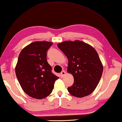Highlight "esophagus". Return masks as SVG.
Here are the masks:
<instances>
[{
  "label": "esophagus",
  "mask_w": 122,
  "mask_h": 122,
  "mask_svg": "<svg viewBox=\"0 0 122 122\" xmlns=\"http://www.w3.org/2000/svg\"><path fill=\"white\" fill-rule=\"evenodd\" d=\"M65 74H66V72H65V71H62L61 72V76L62 77H63L65 75Z\"/></svg>",
  "instance_id": "esophagus-1"
}]
</instances>
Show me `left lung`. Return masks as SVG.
<instances>
[{
  "label": "left lung",
  "instance_id": "left-lung-1",
  "mask_svg": "<svg viewBox=\"0 0 122 122\" xmlns=\"http://www.w3.org/2000/svg\"><path fill=\"white\" fill-rule=\"evenodd\" d=\"M57 46L67 57V72L74 77L73 84L67 88L68 92L80 98L90 95L97 86L103 70L97 51L79 40L64 41Z\"/></svg>",
  "mask_w": 122,
  "mask_h": 122
}]
</instances>
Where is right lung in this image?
Here are the masks:
<instances>
[{
	"label": "right lung",
	"instance_id": "obj_1",
	"mask_svg": "<svg viewBox=\"0 0 122 122\" xmlns=\"http://www.w3.org/2000/svg\"><path fill=\"white\" fill-rule=\"evenodd\" d=\"M52 44L34 42L24 48L19 56L16 76L25 93L34 98L42 99L49 96L59 78L52 72L46 59L48 50Z\"/></svg>",
	"mask_w": 122,
	"mask_h": 122
}]
</instances>
